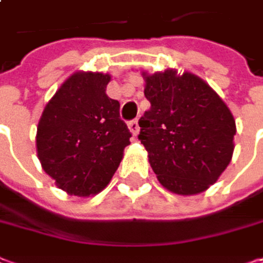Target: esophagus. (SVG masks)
Instances as JSON below:
<instances>
[{"mask_svg":"<svg viewBox=\"0 0 263 263\" xmlns=\"http://www.w3.org/2000/svg\"><path fill=\"white\" fill-rule=\"evenodd\" d=\"M128 126H129V129H131V132L134 135H137L138 131H140V126H138V120H137V119L131 120V122L128 123Z\"/></svg>","mask_w":263,"mask_h":263,"instance_id":"34e87169","label":"esophagus"}]
</instances>
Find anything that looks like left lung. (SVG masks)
<instances>
[{"mask_svg":"<svg viewBox=\"0 0 263 263\" xmlns=\"http://www.w3.org/2000/svg\"><path fill=\"white\" fill-rule=\"evenodd\" d=\"M144 76L151 108L138 126L158 181L178 195L209 189L232 161L235 119L198 76L166 70Z\"/></svg>","mask_w":263,"mask_h":263,"instance_id":"left-lung-1","label":"left lung"}]
</instances>
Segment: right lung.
I'll return each mask as SVG.
<instances>
[{
  "instance_id": "obj_1",
  "label": "right lung",
  "mask_w": 263,
  "mask_h": 263,
  "mask_svg": "<svg viewBox=\"0 0 263 263\" xmlns=\"http://www.w3.org/2000/svg\"><path fill=\"white\" fill-rule=\"evenodd\" d=\"M103 73H76L47 103L37 125L39 161L56 185L88 196L111 181L129 144L120 103L106 96Z\"/></svg>"
}]
</instances>
